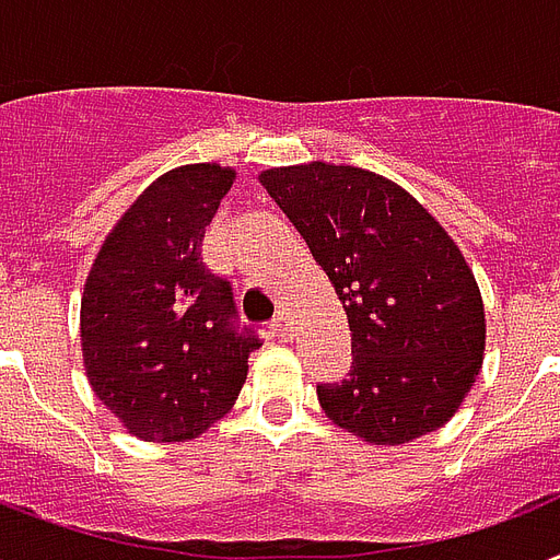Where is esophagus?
I'll list each match as a JSON object with an SVG mask.
<instances>
[{"label": "esophagus", "instance_id": "esophagus-1", "mask_svg": "<svg viewBox=\"0 0 560 560\" xmlns=\"http://www.w3.org/2000/svg\"><path fill=\"white\" fill-rule=\"evenodd\" d=\"M271 327H275L280 336H289V327H292V318H289V312H285V310L277 312V318L271 320Z\"/></svg>", "mask_w": 560, "mask_h": 560}]
</instances>
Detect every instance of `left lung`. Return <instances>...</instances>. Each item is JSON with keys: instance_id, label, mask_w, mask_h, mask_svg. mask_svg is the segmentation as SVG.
Listing matches in <instances>:
<instances>
[{"instance_id": "8db88e82", "label": "left lung", "mask_w": 560, "mask_h": 560, "mask_svg": "<svg viewBox=\"0 0 560 560\" xmlns=\"http://www.w3.org/2000/svg\"><path fill=\"white\" fill-rule=\"evenodd\" d=\"M280 203L350 324L348 380L320 383L332 423L371 444H406L444 427L479 376L485 306L446 231L402 186L332 163L268 168Z\"/></svg>"}]
</instances>
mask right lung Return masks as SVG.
<instances>
[{
  "label": "right lung",
  "instance_id": "add662e5",
  "mask_svg": "<svg viewBox=\"0 0 560 560\" xmlns=\"http://www.w3.org/2000/svg\"><path fill=\"white\" fill-rule=\"evenodd\" d=\"M233 180L215 163L160 175L107 233L86 277V380L142 441H186L228 415L259 348L257 332L240 327L231 280L201 257Z\"/></svg>",
  "mask_w": 560,
  "mask_h": 560
}]
</instances>
